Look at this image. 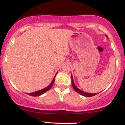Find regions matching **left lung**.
I'll return each instance as SVG.
<instances>
[{"label": "left lung", "mask_w": 125, "mask_h": 125, "mask_svg": "<svg viewBox=\"0 0 125 125\" xmlns=\"http://www.w3.org/2000/svg\"><path fill=\"white\" fill-rule=\"evenodd\" d=\"M71 78H72V84L73 88V89L75 90L76 92H77L78 94H82V95L84 96H86V97H92V96H94V95H96V94H90V93H86V92H84L82 91L81 90L77 88L75 84H74L73 80L72 75Z\"/></svg>", "instance_id": "obj_1"}]
</instances>
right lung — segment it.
<instances>
[{"label": "right lung", "mask_w": 125, "mask_h": 125, "mask_svg": "<svg viewBox=\"0 0 125 125\" xmlns=\"http://www.w3.org/2000/svg\"><path fill=\"white\" fill-rule=\"evenodd\" d=\"M55 76H54L53 80V81L50 84V85L48 86V87H46V88H44L42 90H39V91H36V92H33V93H31V94H28L29 95L31 96H40V95H41V94H44L46 92H47L48 90H49L52 87V86H53V83L54 82V78H55Z\"/></svg>", "instance_id": "right-lung-1"}]
</instances>
